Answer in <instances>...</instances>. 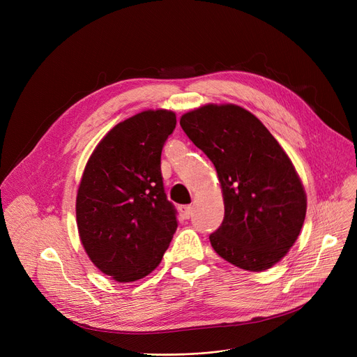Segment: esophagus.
Returning <instances> with one entry per match:
<instances>
[{"instance_id":"esophagus-1","label":"esophagus","mask_w":357,"mask_h":357,"mask_svg":"<svg viewBox=\"0 0 357 357\" xmlns=\"http://www.w3.org/2000/svg\"><path fill=\"white\" fill-rule=\"evenodd\" d=\"M179 211H181V215H182L185 220H188V218L192 215V207H191V205H181Z\"/></svg>"}]
</instances>
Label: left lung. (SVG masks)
<instances>
[{"mask_svg": "<svg viewBox=\"0 0 357 357\" xmlns=\"http://www.w3.org/2000/svg\"><path fill=\"white\" fill-rule=\"evenodd\" d=\"M181 127L214 163L224 220L210 234L213 249L231 265L260 272L294 246L307 213L295 167L269 130L234 104H208L181 117Z\"/></svg>", "mask_w": 357, "mask_h": 357, "instance_id": "left-lung-1", "label": "left lung"}]
</instances>
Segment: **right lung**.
Listing matches in <instances>:
<instances>
[{
    "instance_id": "add662e5",
    "label": "right lung",
    "mask_w": 357,
    "mask_h": 357,
    "mask_svg": "<svg viewBox=\"0 0 357 357\" xmlns=\"http://www.w3.org/2000/svg\"><path fill=\"white\" fill-rule=\"evenodd\" d=\"M175 112L147 109L111 128L93 150L77 195L82 246L102 273L135 282L155 271L178 227L160 155Z\"/></svg>"
}]
</instances>
